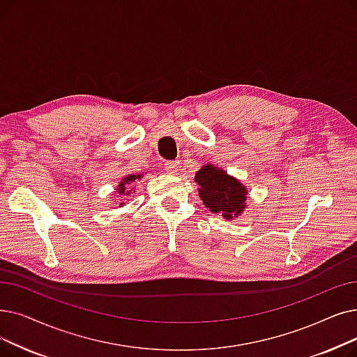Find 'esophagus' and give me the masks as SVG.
<instances>
[{
  "instance_id": "34e87169",
  "label": "esophagus",
  "mask_w": 357,
  "mask_h": 357,
  "mask_svg": "<svg viewBox=\"0 0 357 357\" xmlns=\"http://www.w3.org/2000/svg\"><path fill=\"white\" fill-rule=\"evenodd\" d=\"M178 167H179V162H176V160H170V162L165 163V169H166L167 174H172V175L176 174Z\"/></svg>"
}]
</instances>
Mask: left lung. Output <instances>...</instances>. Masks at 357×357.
<instances>
[{
	"instance_id": "obj_1",
	"label": "left lung",
	"mask_w": 357,
	"mask_h": 357,
	"mask_svg": "<svg viewBox=\"0 0 357 357\" xmlns=\"http://www.w3.org/2000/svg\"><path fill=\"white\" fill-rule=\"evenodd\" d=\"M199 185L198 192L203 204L214 214H222L225 219H238L245 208L248 190L234 176L210 163L195 174Z\"/></svg>"
}]
</instances>
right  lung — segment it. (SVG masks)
Wrapping results in <instances>:
<instances>
[{"instance_id":"add662e5","label":"right lung","mask_w":357,"mask_h":357,"mask_svg":"<svg viewBox=\"0 0 357 357\" xmlns=\"http://www.w3.org/2000/svg\"><path fill=\"white\" fill-rule=\"evenodd\" d=\"M140 178H143V175H128V176H126V178L121 181V183L116 187V192L121 197L119 206L126 204V201H123V199H127L131 195V192L135 190L132 183L135 182V179H140Z\"/></svg>"}]
</instances>
